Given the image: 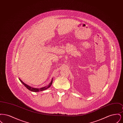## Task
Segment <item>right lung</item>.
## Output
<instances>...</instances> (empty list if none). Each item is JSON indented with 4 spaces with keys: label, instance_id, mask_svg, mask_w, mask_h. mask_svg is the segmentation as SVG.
I'll list each match as a JSON object with an SVG mask.
<instances>
[{
    "label": "right lung",
    "instance_id": "add662e5",
    "mask_svg": "<svg viewBox=\"0 0 123 123\" xmlns=\"http://www.w3.org/2000/svg\"><path fill=\"white\" fill-rule=\"evenodd\" d=\"M19 80L20 81V82H21L25 86V87H26V88L27 89H28L30 91H31L32 92H39V91H44V90H45L47 89V88H50L51 87V86L52 85V83H53V78H52V81L51 82L47 85L45 87H42V88H33V87H32L31 86H29V85L25 84L24 82H23L20 78H19Z\"/></svg>",
    "mask_w": 123,
    "mask_h": 123
}]
</instances>
